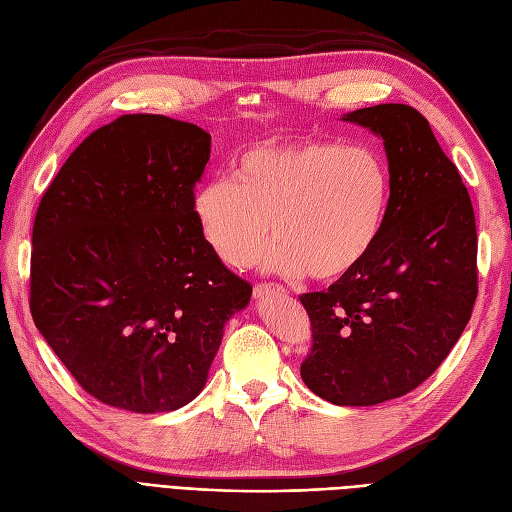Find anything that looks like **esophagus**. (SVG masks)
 <instances>
[{
  "mask_svg": "<svg viewBox=\"0 0 512 512\" xmlns=\"http://www.w3.org/2000/svg\"><path fill=\"white\" fill-rule=\"evenodd\" d=\"M271 292H286V288L280 286V284H258L254 288V297L260 299V297H265V294H271Z\"/></svg>",
  "mask_w": 512,
  "mask_h": 512,
  "instance_id": "1",
  "label": "esophagus"
}]
</instances>
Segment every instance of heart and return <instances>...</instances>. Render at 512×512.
I'll return each instance as SVG.
<instances>
[{
    "instance_id": "heart-1",
    "label": "heart",
    "mask_w": 512,
    "mask_h": 512,
    "mask_svg": "<svg viewBox=\"0 0 512 512\" xmlns=\"http://www.w3.org/2000/svg\"><path fill=\"white\" fill-rule=\"evenodd\" d=\"M391 194L389 166L378 151L301 138L245 151L235 179L198 185L192 211L228 267H252L275 235L271 271L337 280L380 241Z\"/></svg>"
}]
</instances>
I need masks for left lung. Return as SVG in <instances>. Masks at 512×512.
I'll list each match as a JSON object with an SVG mask.
<instances>
[{"instance_id":"left-lung-1","label":"left lung","mask_w":512,"mask_h":512,"mask_svg":"<svg viewBox=\"0 0 512 512\" xmlns=\"http://www.w3.org/2000/svg\"><path fill=\"white\" fill-rule=\"evenodd\" d=\"M344 121L384 141L391 209L359 267L299 297L312 322L301 378L335 406H376L416 389L457 344L478 292V239L459 170L416 108L376 104Z\"/></svg>"}]
</instances>
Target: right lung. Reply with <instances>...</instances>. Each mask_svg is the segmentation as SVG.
I'll return each mask as SVG.
<instances>
[{
  "label": "right lung",
  "instance_id": "add662e5",
  "mask_svg": "<svg viewBox=\"0 0 512 512\" xmlns=\"http://www.w3.org/2000/svg\"><path fill=\"white\" fill-rule=\"evenodd\" d=\"M211 136L164 115L91 132L34 220L29 309L74 380L106 406L177 410L203 391L252 284L213 254L192 211Z\"/></svg>",
  "mask_w": 512,
  "mask_h": 512
}]
</instances>
